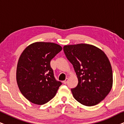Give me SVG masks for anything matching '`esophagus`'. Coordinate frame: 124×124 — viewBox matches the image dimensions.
Masks as SVG:
<instances>
[{"mask_svg": "<svg viewBox=\"0 0 124 124\" xmlns=\"http://www.w3.org/2000/svg\"><path fill=\"white\" fill-rule=\"evenodd\" d=\"M67 82H68V78H66V79H65V81H63V83L64 84H66L67 83Z\"/></svg>", "mask_w": 124, "mask_h": 124, "instance_id": "1", "label": "esophagus"}]
</instances>
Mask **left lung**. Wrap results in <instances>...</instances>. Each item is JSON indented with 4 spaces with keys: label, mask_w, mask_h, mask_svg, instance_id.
<instances>
[{
    "label": "left lung",
    "mask_w": 124,
    "mask_h": 124,
    "mask_svg": "<svg viewBox=\"0 0 124 124\" xmlns=\"http://www.w3.org/2000/svg\"><path fill=\"white\" fill-rule=\"evenodd\" d=\"M63 51L78 78L77 86L71 89L74 98L85 106L99 104L113 85L112 69L106 55L99 48L85 43L66 45Z\"/></svg>",
    "instance_id": "8db88e82"
}]
</instances>
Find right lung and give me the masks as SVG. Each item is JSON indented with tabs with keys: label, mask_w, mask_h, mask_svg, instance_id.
<instances>
[{
	"label": "right lung",
	"mask_w": 124,
	"mask_h": 124,
	"mask_svg": "<svg viewBox=\"0 0 124 124\" xmlns=\"http://www.w3.org/2000/svg\"><path fill=\"white\" fill-rule=\"evenodd\" d=\"M62 49L58 44L37 42L28 46L20 55L16 68L17 84L31 102L43 105L55 95L62 83L55 78L50 61Z\"/></svg>",
	"instance_id": "1"
}]
</instances>
